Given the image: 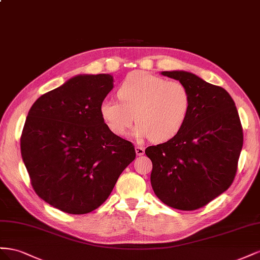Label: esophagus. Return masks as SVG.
I'll return each mask as SVG.
<instances>
[{"mask_svg":"<svg viewBox=\"0 0 260 260\" xmlns=\"http://www.w3.org/2000/svg\"><path fill=\"white\" fill-rule=\"evenodd\" d=\"M135 150H136L137 155H143L145 153V148L142 147V146H136Z\"/></svg>","mask_w":260,"mask_h":260,"instance_id":"34e87169","label":"esophagus"}]
</instances>
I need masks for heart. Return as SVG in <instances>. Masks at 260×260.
<instances>
[{"mask_svg":"<svg viewBox=\"0 0 260 260\" xmlns=\"http://www.w3.org/2000/svg\"><path fill=\"white\" fill-rule=\"evenodd\" d=\"M117 99H106L99 112L115 136L123 137L134 122V135L165 143L180 134L191 107L188 88L177 80L144 71L129 73L117 89ZM136 118H134V116Z\"/></svg>","mask_w":260,"mask_h":260,"instance_id":"b5f03b06","label":"heart"}]
</instances>
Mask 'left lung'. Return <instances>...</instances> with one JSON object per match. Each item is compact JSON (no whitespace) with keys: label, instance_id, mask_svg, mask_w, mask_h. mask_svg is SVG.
I'll return each mask as SVG.
<instances>
[{"label":"left lung","instance_id":"obj_1","mask_svg":"<svg viewBox=\"0 0 260 260\" xmlns=\"http://www.w3.org/2000/svg\"><path fill=\"white\" fill-rule=\"evenodd\" d=\"M188 88L191 107L179 135L145 150L152 162L154 194L172 208L196 210L234 181L243 147L235 103L222 87L187 72H162Z\"/></svg>","mask_w":260,"mask_h":260}]
</instances>
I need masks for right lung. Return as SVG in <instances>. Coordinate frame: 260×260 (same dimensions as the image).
<instances>
[{
	"instance_id": "add662e5",
	"label": "right lung",
	"mask_w": 260,
	"mask_h": 260,
	"mask_svg": "<svg viewBox=\"0 0 260 260\" xmlns=\"http://www.w3.org/2000/svg\"><path fill=\"white\" fill-rule=\"evenodd\" d=\"M112 88L109 74L76 76L42 94L28 112L20 151L31 186L63 212L97 209L136 157L134 145L111 133L100 116Z\"/></svg>"
}]
</instances>
